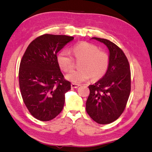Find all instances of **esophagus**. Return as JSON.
Instances as JSON below:
<instances>
[{"instance_id": "obj_1", "label": "esophagus", "mask_w": 152, "mask_h": 152, "mask_svg": "<svg viewBox=\"0 0 152 152\" xmlns=\"http://www.w3.org/2000/svg\"><path fill=\"white\" fill-rule=\"evenodd\" d=\"M79 84H74V83H72L71 84V87H72V88H78V87H79Z\"/></svg>"}]
</instances>
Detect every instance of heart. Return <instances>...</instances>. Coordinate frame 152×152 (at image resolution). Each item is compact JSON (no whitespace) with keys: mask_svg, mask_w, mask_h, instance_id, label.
<instances>
[{"mask_svg":"<svg viewBox=\"0 0 152 152\" xmlns=\"http://www.w3.org/2000/svg\"><path fill=\"white\" fill-rule=\"evenodd\" d=\"M73 55L77 60H81L80 69L73 70L66 75V78L74 84H80L91 78L97 80L103 76L108 69L109 58L107 53L99 50L96 45L88 42L77 43L72 49ZM59 66L64 72L73 68L74 59L67 50H63L57 57Z\"/></svg>","mask_w":152,"mask_h":152,"instance_id":"heart-1","label":"heart"}]
</instances>
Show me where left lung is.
<instances>
[{
	"label": "left lung",
	"instance_id": "8db88e82",
	"mask_svg": "<svg viewBox=\"0 0 152 152\" xmlns=\"http://www.w3.org/2000/svg\"><path fill=\"white\" fill-rule=\"evenodd\" d=\"M107 46L109 51V67L104 76L90 85L86 110L99 124H109L124 110L131 91V72L125 53L114 43L106 39L92 37Z\"/></svg>",
	"mask_w": 152,
	"mask_h": 152
}]
</instances>
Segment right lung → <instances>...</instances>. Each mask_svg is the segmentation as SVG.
<instances>
[{
  "label": "right lung",
  "mask_w": 152,
  "mask_h": 152,
  "mask_svg": "<svg viewBox=\"0 0 152 152\" xmlns=\"http://www.w3.org/2000/svg\"><path fill=\"white\" fill-rule=\"evenodd\" d=\"M73 37L45 34L30 43L23 56L19 72V86L31 114L42 121L58 116L63 109L65 94L71 83L64 78L57 53Z\"/></svg>",
  "instance_id": "right-lung-1"
}]
</instances>
